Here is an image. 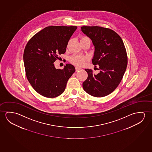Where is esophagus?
<instances>
[{
	"label": "esophagus",
	"instance_id": "obj_1",
	"mask_svg": "<svg viewBox=\"0 0 152 152\" xmlns=\"http://www.w3.org/2000/svg\"><path fill=\"white\" fill-rule=\"evenodd\" d=\"M75 69H76V72H78L79 70H81V69H82V68H81L78 67L75 68Z\"/></svg>",
	"mask_w": 152,
	"mask_h": 152
}]
</instances>
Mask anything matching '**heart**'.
I'll use <instances>...</instances> for the list:
<instances>
[{
    "mask_svg": "<svg viewBox=\"0 0 152 152\" xmlns=\"http://www.w3.org/2000/svg\"><path fill=\"white\" fill-rule=\"evenodd\" d=\"M88 39L86 37H83L81 38L80 41L83 40ZM87 60V58L85 56H81V55H74L72 56L70 59V61L72 63L74 64L75 65L82 66L83 65L85 61Z\"/></svg>",
    "mask_w": 152,
    "mask_h": 152,
    "instance_id": "obj_1",
    "label": "heart"
}]
</instances>
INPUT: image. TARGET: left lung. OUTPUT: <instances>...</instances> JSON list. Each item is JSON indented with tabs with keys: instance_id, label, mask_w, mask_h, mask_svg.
<instances>
[{
	"instance_id": "left-lung-1",
	"label": "left lung",
	"mask_w": 152,
	"mask_h": 152,
	"mask_svg": "<svg viewBox=\"0 0 152 152\" xmlns=\"http://www.w3.org/2000/svg\"><path fill=\"white\" fill-rule=\"evenodd\" d=\"M81 29L95 47L92 63L99 66V70L95 74L91 69H85L88 77L83 87L91 96H107L117 88L126 71L127 56L124 42L117 33L109 28L83 26Z\"/></svg>"
}]
</instances>
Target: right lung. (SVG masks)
I'll use <instances>...</instances> for the list:
<instances>
[{"mask_svg":"<svg viewBox=\"0 0 152 152\" xmlns=\"http://www.w3.org/2000/svg\"><path fill=\"white\" fill-rule=\"evenodd\" d=\"M77 26H48L35 34L26 45L23 62L28 81L38 93L48 98L59 96L75 72L67 64L63 69H56L54 62L64 54L68 42Z\"/></svg>","mask_w":152,"mask_h":152,"instance_id":"1","label":"right lung"}]
</instances>
